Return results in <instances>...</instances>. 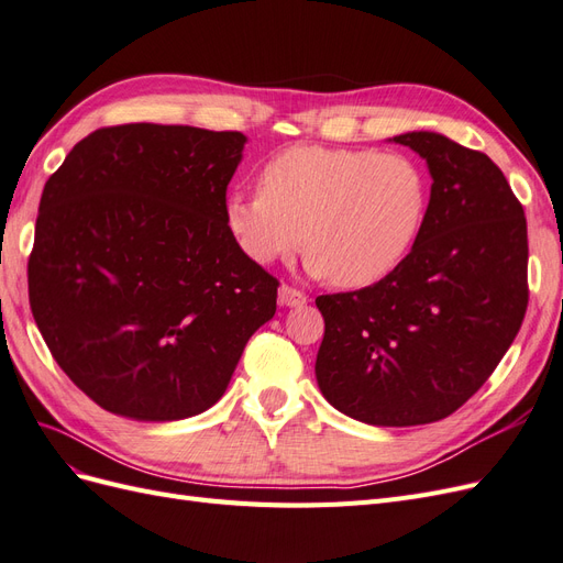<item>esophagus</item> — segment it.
Returning <instances> with one entry per match:
<instances>
[{
	"label": "esophagus",
	"mask_w": 563,
	"mask_h": 563,
	"mask_svg": "<svg viewBox=\"0 0 563 563\" xmlns=\"http://www.w3.org/2000/svg\"><path fill=\"white\" fill-rule=\"evenodd\" d=\"M308 302V296L300 294L298 288H291V286H279V305H284V308H302V305Z\"/></svg>",
	"instance_id": "34e87169"
}]
</instances>
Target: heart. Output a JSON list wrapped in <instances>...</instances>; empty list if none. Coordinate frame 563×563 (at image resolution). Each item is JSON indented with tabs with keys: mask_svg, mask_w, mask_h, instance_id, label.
I'll return each instance as SVG.
<instances>
[{
	"mask_svg": "<svg viewBox=\"0 0 563 563\" xmlns=\"http://www.w3.org/2000/svg\"><path fill=\"white\" fill-rule=\"evenodd\" d=\"M261 192L225 197V228L255 265L308 249V269L340 288L387 279L413 253L430 213L428 172L380 150L298 145L272 157Z\"/></svg>",
	"mask_w": 563,
	"mask_h": 563,
	"instance_id": "heart-1",
	"label": "heart"
}]
</instances>
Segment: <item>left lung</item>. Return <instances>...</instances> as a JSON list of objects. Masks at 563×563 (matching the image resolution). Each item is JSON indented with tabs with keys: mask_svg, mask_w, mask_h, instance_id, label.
<instances>
[{
	"mask_svg": "<svg viewBox=\"0 0 563 563\" xmlns=\"http://www.w3.org/2000/svg\"><path fill=\"white\" fill-rule=\"evenodd\" d=\"M389 143L428 164V223L387 279L317 298L314 376L340 413L411 428L457 411L512 345L528 305V240L521 203L484 152L434 131Z\"/></svg>",
	"mask_w": 563,
	"mask_h": 563,
	"instance_id": "8db88e82",
	"label": "left lung"
}]
</instances>
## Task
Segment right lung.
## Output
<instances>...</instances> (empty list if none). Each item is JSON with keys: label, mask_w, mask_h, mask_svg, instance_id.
Returning a JSON list of instances; mask_svg holds the SVG:
<instances>
[{"label": "right lung", "mask_w": 563, "mask_h": 563, "mask_svg": "<svg viewBox=\"0 0 563 563\" xmlns=\"http://www.w3.org/2000/svg\"><path fill=\"white\" fill-rule=\"evenodd\" d=\"M246 135L124 124L79 141L44 185L30 308L58 366L106 411L168 422L203 413L279 282L225 228Z\"/></svg>", "instance_id": "1"}]
</instances>
